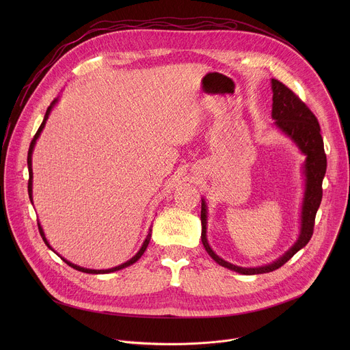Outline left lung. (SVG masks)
I'll return each instance as SVG.
<instances>
[{
	"instance_id": "1",
	"label": "left lung",
	"mask_w": 350,
	"mask_h": 350,
	"mask_svg": "<svg viewBox=\"0 0 350 350\" xmlns=\"http://www.w3.org/2000/svg\"><path fill=\"white\" fill-rule=\"evenodd\" d=\"M273 90V109L271 118L274 119V127L286 135L301 151L306 159L302 165V173L305 177V193L301 209V228L296 242L288 251L274 260L273 263L259 267H241L230 262H226L215 254L206 237L208 226V205L202 198L201 223H202V243L209 256L220 266L232 270L239 274L254 275L270 273L285 265L297 251L308 245L313 235L316 213L320 208L323 198V178L327 170V157L324 152V142L320 134V124L313 112L299 99L285 84L271 79Z\"/></svg>"
}]
</instances>
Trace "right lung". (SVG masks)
I'll return each mask as SVG.
<instances>
[{
	"label": "right lung",
	"mask_w": 350,
	"mask_h": 350,
	"mask_svg": "<svg viewBox=\"0 0 350 350\" xmlns=\"http://www.w3.org/2000/svg\"><path fill=\"white\" fill-rule=\"evenodd\" d=\"M59 101V96L58 98H55L54 101L51 103V105L48 107V109H46V112H45V116H44V119H42V123H41V126L38 127V130H37V133H36V135H34V138L31 139V142H30V148H29V154H27V167H29V185H27V189H29V198H30V202L33 204V169H31V155H33V149H34V145H36V142H37V139H38V137H40V134H41V131H42V129L45 127V123H46V119L49 118V113H51V111H53V108L57 105V103ZM152 227V226H151ZM38 230H40V234H41V237H42V241L45 242V245L51 249V251H54L53 249V246L49 245V242L46 241V238H45V234H44V230H42V227H41V224H40V221H38ZM151 232H152V228H149V231H148V234H146V237H145V239H144V242H142V245H141V247H139V251L130 259V260H127V262H124V263H122V265H119V266H116V267H112V269H107V270H94V269H85V267H81V266H77V265H75V263H72V262H69V260H66L65 258H62L61 255H58L55 251V254L58 255V256H61V259L66 263V265H69L70 267H73V269H76V270H79V271H83V273H88V274H108V273H113V271H118V270H122V269H124V267H129V266H131V265H134L142 255H144V252H145V249H146V246H148V243H149V241H151Z\"/></svg>",
	"instance_id": "obj_1"
}]
</instances>
